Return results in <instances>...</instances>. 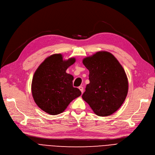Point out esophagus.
<instances>
[{
	"label": "esophagus",
	"instance_id": "esophagus-1",
	"mask_svg": "<svg viewBox=\"0 0 155 155\" xmlns=\"http://www.w3.org/2000/svg\"><path fill=\"white\" fill-rule=\"evenodd\" d=\"M78 88L80 89V91H81V92H82V93L83 94V92H84V87H82V86H80V87H78Z\"/></svg>",
	"mask_w": 155,
	"mask_h": 155
}]
</instances>
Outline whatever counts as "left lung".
I'll return each instance as SVG.
<instances>
[{"label":"left lung","mask_w":155,"mask_h":155,"mask_svg":"<svg viewBox=\"0 0 155 155\" xmlns=\"http://www.w3.org/2000/svg\"><path fill=\"white\" fill-rule=\"evenodd\" d=\"M82 62L89 70L90 80L82 99L97 116L112 114L123 104L128 92L123 67L114 56L104 51L86 57Z\"/></svg>","instance_id":"1"}]
</instances>
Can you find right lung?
Instances as JSON below:
<instances>
[{"label":"right lung","instance_id":"right-lung-1","mask_svg":"<svg viewBox=\"0 0 155 155\" xmlns=\"http://www.w3.org/2000/svg\"><path fill=\"white\" fill-rule=\"evenodd\" d=\"M75 62V58L65 60L61 54H54L46 58L35 73L31 84L32 97L38 106L49 114L62 113L82 94L73 87V77L66 72Z\"/></svg>","mask_w":155,"mask_h":155}]
</instances>
